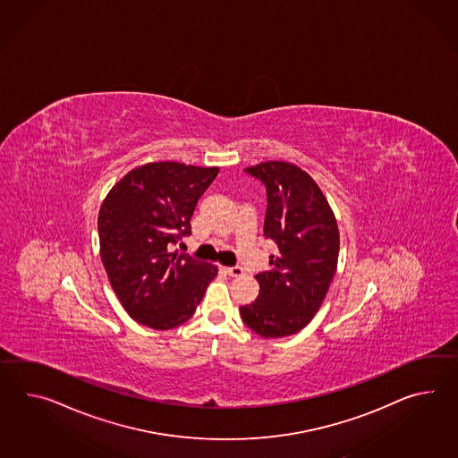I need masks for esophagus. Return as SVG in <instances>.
I'll list each match as a JSON object with an SVG mask.
<instances>
[{
    "label": "esophagus",
    "instance_id": "34e87169",
    "mask_svg": "<svg viewBox=\"0 0 458 458\" xmlns=\"http://www.w3.org/2000/svg\"><path fill=\"white\" fill-rule=\"evenodd\" d=\"M228 276L236 278V276H242L243 275V268L242 267H232V268H222Z\"/></svg>",
    "mask_w": 458,
    "mask_h": 458
}]
</instances>
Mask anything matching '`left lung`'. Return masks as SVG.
<instances>
[{"instance_id":"1","label":"left lung","mask_w":458,"mask_h":458,"mask_svg":"<svg viewBox=\"0 0 458 458\" xmlns=\"http://www.w3.org/2000/svg\"><path fill=\"white\" fill-rule=\"evenodd\" d=\"M267 189L265 236L278 246L271 268L255 275L259 294L240 308L243 323L261 337L296 335L323 304L335 278L339 230L316 182L286 162L245 168Z\"/></svg>"}]
</instances>
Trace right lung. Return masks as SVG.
<instances>
[{"instance_id": "add662e5", "label": "right lung", "mask_w": 458, "mask_h": 458, "mask_svg": "<svg viewBox=\"0 0 458 458\" xmlns=\"http://www.w3.org/2000/svg\"><path fill=\"white\" fill-rule=\"evenodd\" d=\"M216 167L156 162L129 172L102 203L98 230L104 268L123 310L165 331L189 321L216 267L172 251Z\"/></svg>"}]
</instances>
